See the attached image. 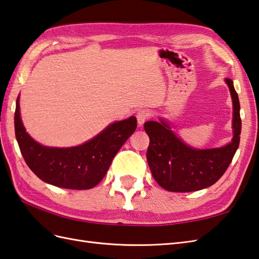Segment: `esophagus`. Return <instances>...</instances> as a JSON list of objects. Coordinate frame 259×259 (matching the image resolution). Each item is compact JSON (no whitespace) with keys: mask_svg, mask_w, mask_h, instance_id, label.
I'll return each instance as SVG.
<instances>
[{"mask_svg":"<svg viewBox=\"0 0 259 259\" xmlns=\"http://www.w3.org/2000/svg\"><path fill=\"white\" fill-rule=\"evenodd\" d=\"M137 121H138V125H141L147 121L148 120V118L150 117V113H149V111L148 110H144V109H142V110H139L137 112Z\"/></svg>","mask_w":259,"mask_h":259,"instance_id":"1","label":"esophagus"}]
</instances>
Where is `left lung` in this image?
Listing matches in <instances>:
<instances>
[{"label": "left lung", "mask_w": 259, "mask_h": 259, "mask_svg": "<svg viewBox=\"0 0 259 259\" xmlns=\"http://www.w3.org/2000/svg\"><path fill=\"white\" fill-rule=\"evenodd\" d=\"M233 101V139L221 148L195 149L183 142L163 118L147 121L150 138L147 160L155 181L170 192H193L208 188L221 179L239 146L242 120L238 95L233 80L225 78Z\"/></svg>", "instance_id": "left-lung-1"}]
</instances>
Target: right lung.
<instances>
[{"mask_svg": "<svg viewBox=\"0 0 259 259\" xmlns=\"http://www.w3.org/2000/svg\"><path fill=\"white\" fill-rule=\"evenodd\" d=\"M14 125L23 158L41 181L63 189L88 190L104 179L112 159L137 129V119L132 116L110 123L80 146L46 147L35 141L24 128L17 97Z\"/></svg>", "mask_w": 259, "mask_h": 259, "instance_id": "obj_1", "label": "right lung"}]
</instances>
